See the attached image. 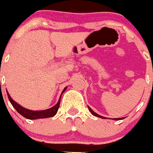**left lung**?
Segmentation results:
<instances>
[{
    "label": "left lung",
    "mask_w": 153,
    "mask_h": 153,
    "mask_svg": "<svg viewBox=\"0 0 153 153\" xmlns=\"http://www.w3.org/2000/svg\"><path fill=\"white\" fill-rule=\"evenodd\" d=\"M88 108H89V110L90 111V112L92 114V115H95V116H96V117H98V118H103V119H106V118H105V117H103V116H101V115H98V114H97L96 112H94L93 110H92V109H91L90 107H89V106H88ZM124 118H113V120H116V121H118V120H122V119H124Z\"/></svg>",
    "instance_id": "1"
}]
</instances>
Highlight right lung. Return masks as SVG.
Listing matches in <instances>:
<instances>
[{"instance_id":"right-lung-1","label":"right lung","mask_w":153,"mask_h":153,"mask_svg":"<svg viewBox=\"0 0 153 153\" xmlns=\"http://www.w3.org/2000/svg\"><path fill=\"white\" fill-rule=\"evenodd\" d=\"M67 86L64 89V90L61 92V95L60 96L59 100H58V102L55 104V106H53L52 107L49 108V109H45V110H41V111H34V110H30V109H26V108L23 107L22 106H21L20 104H18V103L15 102V101H13L12 98L10 97V94L7 92V95H8L9 100H10V103L12 104V105L13 106V107L16 109L17 112L19 114H21L22 116H24V118H27V119H38V118H50V117H53L55 114L57 113L58 110V108L60 106V102H61V98L62 94L65 92V90L67 89Z\"/></svg>"}]
</instances>
